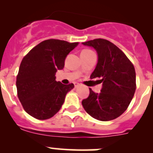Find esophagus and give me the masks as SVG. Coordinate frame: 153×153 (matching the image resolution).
Masks as SVG:
<instances>
[{
  "mask_svg": "<svg viewBox=\"0 0 153 153\" xmlns=\"http://www.w3.org/2000/svg\"><path fill=\"white\" fill-rule=\"evenodd\" d=\"M74 85H75V87H78V86H79L80 84H78V83H77V82H75V83H74Z\"/></svg>",
  "mask_w": 153,
  "mask_h": 153,
  "instance_id": "1",
  "label": "esophagus"
}]
</instances>
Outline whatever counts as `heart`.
<instances>
[{
	"instance_id": "obj_1",
	"label": "heart",
	"mask_w": 153,
	"mask_h": 153,
	"mask_svg": "<svg viewBox=\"0 0 153 153\" xmlns=\"http://www.w3.org/2000/svg\"><path fill=\"white\" fill-rule=\"evenodd\" d=\"M84 51H89V50H84Z\"/></svg>"
}]
</instances>
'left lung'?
<instances>
[{"label":"left lung","instance_id":"left-lung-1","mask_svg":"<svg viewBox=\"0 0 153 153\" xmlns=\"http://www.w3.org/2000/svg\"><path fill=\"white\" fill-rule=\"evenodd\" d=\"M92 47L98 54V63L90 78H100L101 92L89 89V95L83 100L85 111L92 118L102 121L119 117L127 109L136 89L134 66L115 44L105 39L82 43Z\"/></svg>","mask_w":153,"mask_h":153}]
</instances>
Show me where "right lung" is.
Segmentation results:
<instances>
[{
    "instance_id": "obj_1",
    "label": "right lung",
    "mask_w": 153,
    "mask_h": 153,
    "mask_svg": "<svg viewBox=\"0 0 153 153\" xmlns=\"http://www.w3.org/2000/svg\"><path fill=\"white\" fill-rule=\"evenodd\" d=\"M78 43L49 39L31 49L23 58L17 76L18 96L24 110L39 120L52 118L62 106L74 84L55 81L67 55Z\"/></svg>"
}]
</instances>
